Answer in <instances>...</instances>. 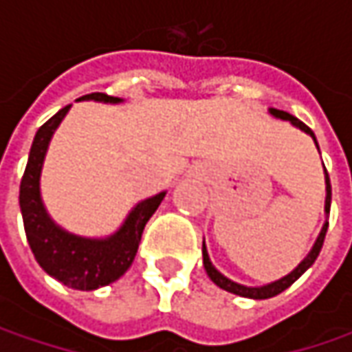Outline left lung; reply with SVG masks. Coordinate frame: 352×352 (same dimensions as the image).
I'll return each instance as SVG.
<instances>
[{
  "label": "left lung",
  "mask_w": 352,
  "mask_h": 352,
  "mask_svg": "<svg viewBox=\"0 0 352 352\" xmlns=\"http://www.w3.org/2000/svg\"><path fill=\"white\" fill-rule=\"evenodd\" d=\"M270 113L274 117H280V119H286V121H292L296 127H300L302 131H305L307 135H311V139L316 141V135H314V131L307 127L305 123H302L298 117L290 116V113H286V111H280V109H270ZM318 144V141H316ZM319 148V146H318ZM325 184H327V197H325V211L329 213L331 210V182H329V174H327V170H325ZM327 227L329 223L323 225V229H321V233H319L318 241H316V245H314V249L311 252L305 256L302 263L298 264V268L290 272L288 276L280 278L276 282H272V284H268V286H263V288H247V286H241V284H236V282H231L229 278H225L221 272H217L215 268H213V264H211L210 256H208V250H206V243H204V268H206V272H208V276L211 278V282L213 284H217L219 288H223V290L231 292V294H236V296H243V298H252V300H266V298H274L278 294H282V292L286 290V288H290L292 284L298 280V278L304 274L305 270L311 266V264L316 263V258L319 256V252H321V247H323V241H325V233H327Z\"/></svg>",
  "instance_id": "1"
}]
</instances>
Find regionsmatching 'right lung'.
<instances>
[{"label": "right lung", "instance_id": "1", "mask_svg": "<svg viewBox=\"0 0 352 352\" xmlns=\"http://www.w3.org/2000/svg\"><path fill=\"white\" fill-rule=\"evenodd\" d=\"M80 100H98V102L109 103L121 102L119 98L107 96L102 91L82 96ZM68 109L70 105L62 107L56 116L50 117L47 123L41 125V129L36 131L31 153H29V162L21 178L19 206L23 213L25 235L41 268L68 288L96 290V288L116 282L117 278H121L127 272L129 266L135 261L144 225L160 206L164 194H158L141 201L131 211L125 225L116 235L105 241L82 239V236H74L58 229L50 221V217L43 208L41 192H38V176H41L48 141L54 129L60 125L62 117L66 116Z\"/></svg>", "mask_w": 352, "mask_h": 352}]
</instances>
